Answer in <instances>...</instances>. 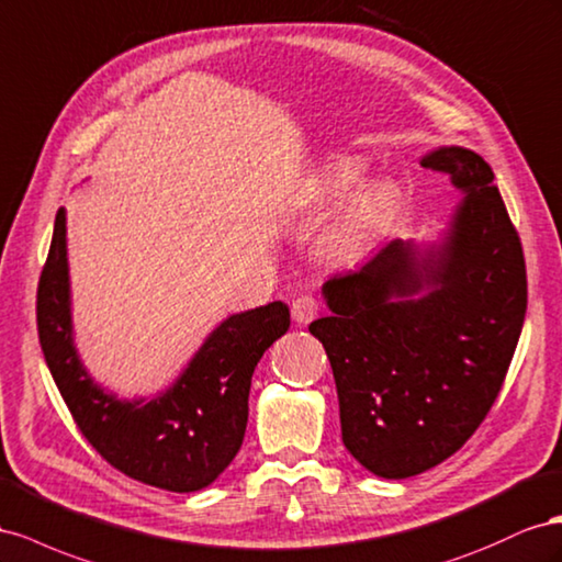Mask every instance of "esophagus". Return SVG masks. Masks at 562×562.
I'll list each match as a JSON object with an SVG mask.
<instances>
[{
    "label": "esophagus",
    "mask_w": 562,
    "mask_h": 562,
    "mask_svg": "<svg viewBox=\"0 0 562 562\" xmlns=\"http://www.w3.org/2000/svg\"><path fill=\"white\" fill-rule=\"evenodd\" d=\"M317 299L313 296H299L292 303V317L296 325H308L311 319L317 315Z\"/></svg>",
    "instance_id": "34e87169"
}]
</instances>
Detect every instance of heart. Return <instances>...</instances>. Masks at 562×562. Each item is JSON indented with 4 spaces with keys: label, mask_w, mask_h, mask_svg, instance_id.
<instances>
[{
    "label": "heart",
    "mask_w": 562,
    "mask_h": 562,
    "mask_svg": "<svg viewBox=\"0 0 562 562\" xmlns=\"http://www.w3.org/2000/svg\"><path fill=\"white\" fill-rule=\"evenodd\" d=\"M367 159L360 155H334L313 176L308 198L317 210L345 202L331 216L323 237L329 259L356 263L370 254L393 221L400 192L391 179H364Z\"/></svg>",
    "instance_id": "b5f03b06"
}]
</instances>
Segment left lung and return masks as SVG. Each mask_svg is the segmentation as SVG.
Wrapping results in <instances>:
<instances>
[{
	"label": "left lung",
	"mask_w": 562,
	"mask_h": 562,
	"mask_svg": "<svg viewBox=\"0 0 562 562\" xmlns=\"http://www.w3.org/2000/svg\"><path fill=\"white\" fill-rule=\"evenodd\" d=\"M422 167L459 190L436 239H391L358 272L323 284L331 311L311 323L339 393L341 438L386 480L452 457L485 419L518 346L527 278L490 165L440 146Z\"/></svg>",
	"instance_id": "8db88e82"
}]
</instances>
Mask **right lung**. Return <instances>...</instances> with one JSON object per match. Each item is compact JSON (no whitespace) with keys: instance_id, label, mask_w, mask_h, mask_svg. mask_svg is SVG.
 <instances>
[{"instance_id":"1","label":"right lung","mask_w":562,"mask_h":562,"mask_svg":"<svg viewBox=\"0 0 562 562\" xmlns=\"http://www.w3.org/2000/svg\"><path fill=\"white\" fill-rule=\"evenodd\" d=\"M37 329L46 367L85 438L110 467L169 492L210 487L245 440L249 389L263 352L290 329V308L272 301L233 313L165 391L122 397L101 386L75 344L68 266V212L54 223L37 290Z\"/></svg>"}]
</instances>
